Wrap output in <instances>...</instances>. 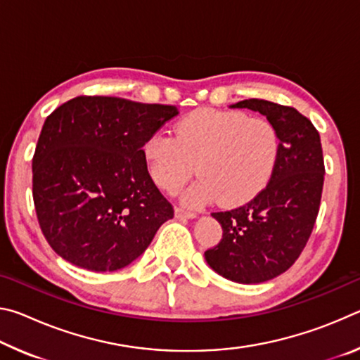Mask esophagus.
Wrapping results in <instances>:
<instances>
[{"mask_svg":"<svg viewBox=\"0 0 360 360\" xmlns=\"http://www.w3.org/2000/svg\"><path fill=\"white\" fill-rule=\"evenodd\" d=\"M174 216L178 217V219H193V217H197V212L188 211L186 208H181V206H176V208H174Z\"/></svg>","mask_w":360,"mask_h":360,"instance_id":"1","label":"esophagus"}]
</instances>
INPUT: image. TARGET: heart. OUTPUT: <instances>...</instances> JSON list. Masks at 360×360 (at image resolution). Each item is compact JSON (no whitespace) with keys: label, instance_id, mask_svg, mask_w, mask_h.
<instances>
[{"label":"heart","instance_id":"obj_1","mask_svg":"<svg viewBox=\"0 0 360 360\" xmlns=\"http://www.w3.org/2000/svg\"><path fill=\"white\" fill-rule=\"evenodd\" d=\"M279 152L281 138L270 120L211 108L182 117L176 136L157 130L143 144L146 167L158 188L179 192L197 169L202 178L184 193V202L202 206L219 200L225 208L251 202L264 191Z\"/></svg>","mask_w":360,"mask_h":360}]
</instances>
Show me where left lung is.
I'll list each match as a JSON object with an SVG mask.
<instances>
[{"instance_id":"1","label":"left lung","mask_w":360,"mask_h":360,"mask_svg":"<svg viewBox=\"0 0 360 360\" xmlns=\"http://www.w3.org/2000/svg\"><path fill=\"white\" fill-rule=\"evenodd\" d=\"M231 108L264 114L276 127L281 152L257 197L240 208L212 212L224 233L205 259L230 281L257 284L289 270L307 246L319 212L324 157L319 131L297 109L255 98Z\"/></svg>"}]
</instances>
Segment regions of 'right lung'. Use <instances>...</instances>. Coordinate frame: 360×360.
Masks as SVG:
<instances>
[{
	"label": "right lung",
	"instance_id": "add662e5",
	"mask_svg": "<svg viewBox=\"0 0 360 360\" xmlns=\"http://www.w3.org/2000/svg\"><path fill=\"white\" fill-rule=\"evenodd\" d=\"M174 115V106L89 95L47 115L33 155V202L60 257L85 270H119L174 216L143 155L146 138Z\"/></svg>",
	"mask_w": 360,
	"mask_h": 360
}]
</instances>
